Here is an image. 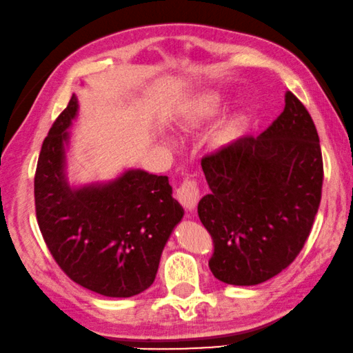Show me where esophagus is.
I'll use <instances>...</instances> for the list:
<instances>
[{
    "label": "esophagus",
    "mask_w": 353,
    "mask_h": 353,
    "mask_svg": "<svg viewBox=\"0 0 353 353\" xmlns=\"http://www.w3.org/2000/svg\"><path fill=\"white\" fill-rule=\"evenodd\" d=\"M176 199L180 200V203L188 211H192L195 207H197V202L200 199L197 183L192 180L184 181L181 186L176 189Z\"/></svg>",
    "instance_id": "obj_1"
}]
</instances>
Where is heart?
Wrapping results in <instances>:
<instances>
[{
    "mask_svg": "<svg viewBox=\"0 0 353 353\" xmlns=\"http://www.w3.org/2000/svg\"><path fill=\"white\" fill-rule=\"evenodd\" d=\"M222 102H224V99H222V96L218 93H208L191 101L189 104L183 105L180 108V112H178L175 120L176 128L180 129V131H189V129L197 128L199 124L213 118L216 113L221 110ZM235 131L236 128L230 126L224 132V139L232 137Z\"/></svg>",
    "mask_w": 353,
    "mask_h": 353,
    "instance_id": "heart-1",
    "label": "heart"
}]
</instances>
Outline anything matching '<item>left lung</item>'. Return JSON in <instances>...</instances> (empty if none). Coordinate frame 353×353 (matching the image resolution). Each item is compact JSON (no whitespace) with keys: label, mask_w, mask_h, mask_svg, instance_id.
<instances>
[{"label":"left lung","mask_w":353,"mask_h":353,"mask_svg":"<svg viewBox=\"0 0 353 353\" xmlns=\"http://www.w3.org/2000/svg\"><path fill=\"white\" fill-rule=\"evenodd\" d=\"M267 131L243 135L202 159L210 194L199 218L213 236L210 270L232 285L279 274L305 246L322 195L319 134L306 107L287 91Z\"/></svg>","instance_id":"obj_1"}]
</instances>
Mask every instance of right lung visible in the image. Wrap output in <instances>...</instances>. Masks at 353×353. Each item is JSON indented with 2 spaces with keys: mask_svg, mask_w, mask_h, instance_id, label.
<instances>
[{
  "mask_svg": "<svg viewBox=\"0 0 353 353\" xmlns=\"http://www.w3.org/2000/svg\"><path fill=\"white\" fill-rule=\"evenodd\" d=\"M79 113L72 94L42 143L34 176L37 224L48 251L74 283L128 298L153 284L161 254L184 210L169 176L126 169L108 181L70 184L66 151Z\"/></svg>",
  "mask_w": 353,
  "mask_h": 353,
  "instance_id": "1",
  "label": "right lung"
}]
</instances>
